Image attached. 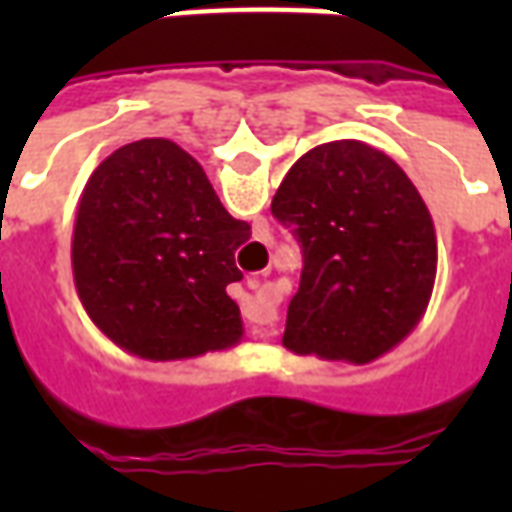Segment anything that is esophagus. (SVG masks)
Segmentation results:
<instances>
[{"label": "esophagus", "mask_w": 512, "mask_h": 512, "mask_svg": "<svg viewBox=\"0 0 512 512\" xmlns=\"http://www.w3.org/2000/svg\"><path fill=\"white\" fill-rule=\"evenodd\" d=\"M249 288L260 290V288H263V285H260V279H249ZM255 334H260V337H263V334H266V332H263V329H257Z\"/></svg>", "instance_id": "obj_1"}]
</instances>
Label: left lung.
<instances>
[{
	"instance_id": "obj_1",
	"label": "left lung",
	"mask_w": 512,
	"mask_h": 512,
	"mask_svg": "<svg viewBox=\"0 0 512 512\" xmlns=\"http://www.w3.org/2000/svg\"><path fill=\"white\" fill-rule=\"evenodd\" d=\"M271 213L304 255L288 351L367 365L414 332L436 279V227L384 150L359 139L312 147L279 183Z\"/></svg>"
}]
</instances>
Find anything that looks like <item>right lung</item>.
Listing matches in <instances>:
<instances>
[{
  "label": "right lung",
  "instance_id": "right-lung-1",
  "mask_svg": "<svg viewBox=\"0 0 512 512\" xmlns=\"http://www.w3.org/2000/svg\"><path fill=\"white\" fill-rule=\"evenodd\" d=\"M205 169L172 139L117 147L87 180L73 224V282L90 321L128 354L194 359L244 337L227 285L249 241Z\"/></svg>",
  "mask_w": 512,
  "mask_h": 512
}]
</instances>
